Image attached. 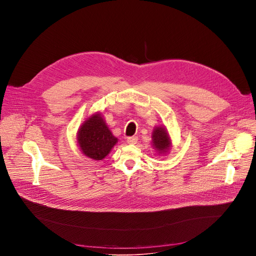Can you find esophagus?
I'll return each instance as SVG.
<instances>
[{
  "instance_id": "obj_1",
  "label": "esophagus",
  "mask_w": 256,
  "mask_h": 256,
  "mask_svg": "<svg viewBox=\"0 0 256 256\" xmlns=\"http://www.w3.org/2000/svg\"><path fill=\"white\" fill-rule=\"evenodd\" d=\"M126 142H128V144H136V142H138V138H136V136H130V138H128Z\"/></svg>"
}]
</instances>
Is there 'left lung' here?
<instances>
[{"label":"left lung","instance_id":"obj_1","mask_svg":"<svg viewBox=\"0 0 256 256\" xmlns=\"http://www.w3.org/2000/svg\"><path fill=\"white\" fill-rule=\"evenodd\" d=\"M152 144L158 155H166L169 153L172 147V142L166 126H157L154 128L152 132Z\"/></svg>","mask_w":256,"mask_h":256}]
</instances>
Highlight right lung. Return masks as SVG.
<instances>
[{
  "instance_id": "add662e5",
  "label": "right lung",
  "mask_w": 256,
  "mask_h": 256,
  "mask_svg": "<svg viewBox=\"0 0 256 256\" xmlns=\"http://www.w3.org/2000/svg\"><path fill=\"white\" fill-rule=\"evenodd\" d=\"M118 142L107 126L102 114L87 118L77 132V144L84 156L95 161L103 160Z\"/></svg>"
}]
</instances>
